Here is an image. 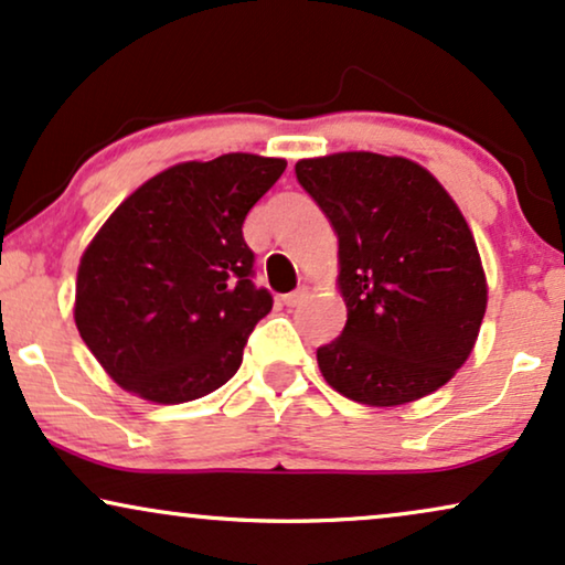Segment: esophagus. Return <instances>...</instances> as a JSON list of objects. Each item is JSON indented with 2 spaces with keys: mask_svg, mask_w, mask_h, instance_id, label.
<instances>
[{
  "mask_svg": "<svg viewBox=\"0 0 565 565\" xmlns=\"http://www.w3.org/2000/svg\"><path fill=\"white\" fill-rule=\"evenodd\" d=\"M307 297H310V291H307V287H297L295 291H289V295L284 297V302H287L289 307H297V305H302Z\"/></svg>",
  "mask_w": 565,
  "mask_h": 565,
  "instance_id": "34e87169",
  "label": "esophagus"
}]
</instances>
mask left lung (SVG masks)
<instances>
[{
	"label": "left lung",
	"mask_w": 565,
	"mask_h": 565,
	"mask_svg": "<svg viewBox=\"0 0 565 565\" xmlns=\"http://www.w3.org/2000/svg\"><path fill=\"white\" fill-rule=\"evenodd\" d=\"M295 171L339 237L347 326L318 349L328 385L370 406L438 391L472 354L488 307L459 205L402 156L333 153Z\"/></svg>",
	"instance_id": "obj_1"
}]
</instances>
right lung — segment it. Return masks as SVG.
<instances>
[{
  "label": "right lung",
  "instance_id": "right-lung-1",
  "mask_svg": "<svg viewBox=\"0 0 565 565\" xmlns=\"http://www.w3.org/2000/svg\"><path fill=\"white\" fill-rule=\"evenodd\" d=\"M287 169L226 153L177 163L111 213L77 268L75 326L130 394L182 404L242 365L255 323L274 307L253 284L242 224Z\"/></svg>",
  "mask_w": 565,
  "mask_h": 565
}]
</instances>
